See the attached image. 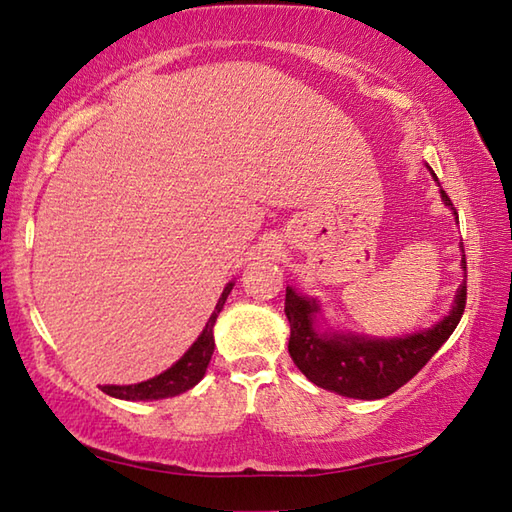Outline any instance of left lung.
<instances>
[{
	"instance_id": "1",
	"label": "left lung",
	"mask_w": 512,
	"mask_h": 512,
	"mask_svg": "<svg viewBox=\"0 0 512 512\" xmlns=\"http://www.w3.org/2000/svg\"><path fill=\"white\" fill-rule=\"evenodd\" d=\"M431 171V169H429ZM433 173V171H431ZM436 178V173H433ZM442 200L458 217L447 193ZM466 270V257H462ZM466 277V275H464ZM466 306V279L458 288L451 312L429 330L396 336V339H369L358 334H328L317 330L319 303L286 288V317L290 321L288 352L308 380L323 389L347 398L376 400L394 394L429 363L444 341L460 323Z\"/></svg>"
}]
</instances>
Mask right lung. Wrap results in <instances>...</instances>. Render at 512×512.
<instances>
[{"label":"right lung","instance_id":"obj_1","mask_svg":"<svg viewBox=\"0 0 512 512\" xmlns=\"http://www.w3.org/2000/svg\"><path fill=\"white\" fill-rule=\"evenodd\" d=\"M233 286H235L233 281L231 284H226L213 314L209 317V321H206V328L198 336V341L184 352V356L176 365H171L167 372H162L160 376L149 378L145 383H138V385H103L101 389L105 394L121 400H160V398L184 394V391L191 389L193 385H198L202 376L206 374V367H209V361L215 350L213 325L217 321V314H220L224 308L226 297L231 295Z\"/></svg>","mask_w":512,"mask_h":512}]
</instances>
